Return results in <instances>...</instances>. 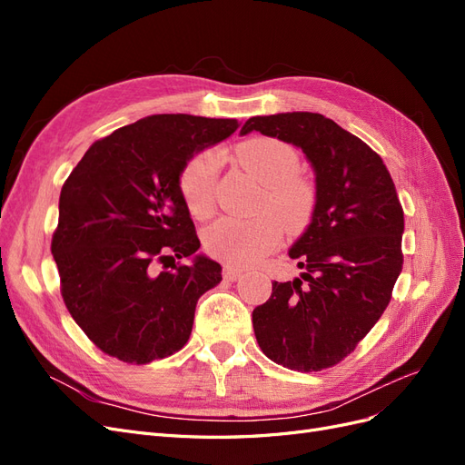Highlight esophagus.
Masks as SVG:
<instances>
[{"label": "esophagus", "mask_w": 465, "mask_h": 465, "mask_svg": "<svg viewBox=\"0 0 465 465\" xmlns=\"http://www.w3.org/2000/svg\"><path fill=\"white\" fill-rule=\"evenodd\" d=\"M223 277L227 281H236V279L242 277V270H238V267H232V265H227L223 270Z\"/></svg>", "instance_id": "34e87169"}]
</instances>
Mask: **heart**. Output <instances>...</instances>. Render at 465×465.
<instances>
[{
  "mask_svg": "<svg viewBox=\"0 0 465 465\" xmlns=\"http://www.w3.org/2000/svg\"><path fill=\"white\" fill-rule=\"evenodd\" d=\"M236 159L263 184L262 215L250 221L221 219L205 231L203 244L211 256L231 265H252L283 242L285 229L301 232L312 221L316 188L297 174L299 153L275 137H254L238 145ZM221 157L202 151L180 173V193L190 213L207 217L213 211Z\"/></svg>",
  "mask_w": 465,
  "mask_h": 465,
  "instance_id": "b5f03b06",
  "label": "heart"
}]
</instances>
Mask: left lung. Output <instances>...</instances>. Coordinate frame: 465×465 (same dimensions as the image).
<instances>
[{
  "label": "left lung",
  "mask_w": 465,
  "mask_h": 465,
  "mask_svg": "<svg viewBox=\"0 0 465 465\" xmlns=\"http://www.w3.org/2000/svg\"><path fill=\"white\" fill-rule=\"evenodd\" d=\"M260 132L302 149L316 174L311 224L289 250L304 272L279 283L252 312L273 362L318 372L341 362L384 314L401 273L403 209L384 161L357 135L314 112L250 118Z\"/></svg>",
  "instance_id": "1"
}]
</instances>
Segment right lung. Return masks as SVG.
Listing matches in <instances>:
<instances>
[{"label":"right lung","instance_id":"1","mask_svg":"<svg viewBox=\"0 0 465 465\" xmlns=\"http://www.w3.org/2000/svg\"><path fill=\"white\" fill-rule=\"evenodd\" d=\"M236 128L231 118L147 116L94 142L65 180L52 254L69 314L103 353L147 364L188 343L221 265L176 262L200 248L180 173Z\"/></svg>","mask_w":465,"mask_h":465}]
</instances>
